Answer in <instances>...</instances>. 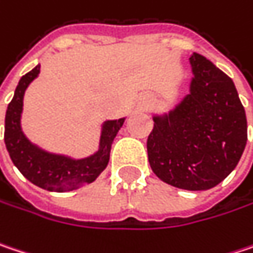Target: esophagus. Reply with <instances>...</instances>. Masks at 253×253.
<instances>
[{
  "instance_id": "34e87169",
  "label": "esophagus",
  "mask_w": 253,
  "mask_h": 253,
  "mask_svg": "<svg viewBox=\"0 0 253 253\" xmlns=\"http://www.w3.org/2000/svg\"><path fill=\"white\" fill-rule=\"evenodd\" d=\"M149 104H152V101H149V103H148V105H149Z\"/></svg>"
}]
</instances>
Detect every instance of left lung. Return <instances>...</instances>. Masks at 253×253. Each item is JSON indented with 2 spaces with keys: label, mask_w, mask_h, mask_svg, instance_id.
Returning a JSON list of instances; mask_svg holds the SVG:
<instances>
[{
  "label": "left lung",
  "mask_w": 253,
  "mask_h": 253,
  "mask_svg": "<svg viewBox=\"0 0 253 253\" xmlns=\"http://www.w3.org/2000/svg\"><path fill=\"white\" fill-rule=\"evenodd\" d=\"M188 94L155 113L148 158L155 175L181 190L204 191L232 172L246 146L248 123L233 81L193 53Z\"/></svg>",
  "instance_id": "1"
}]
</instances>
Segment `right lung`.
<instances>
[{"mask_svg": "<svg viewBox=\"0 0 253 253\" xmlns=\"http://www.w3.org/2000/svg\"><path fill=\"white\" fill-rule=\"evenodd\" d=\"M39 74L40 63L18 81L5 113V148L12 164L32 184L55 193L78 190L82 185L94 182L108 165L113 140L125 125L126 117L104 122L100 130L98 149L89 156L72 158L69 155L43 149L24 134L21 127L24 94Z\"/></svg>", "mask_w": 253, "mask_h": 253, "instance_id": "obj_1", "label": "right lung"}]
</instances>
